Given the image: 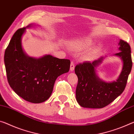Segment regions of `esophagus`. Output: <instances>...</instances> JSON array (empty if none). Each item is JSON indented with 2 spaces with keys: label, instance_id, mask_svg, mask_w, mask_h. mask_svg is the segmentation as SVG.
Wrapping results in <instances>:
<instances>
[{
  "label": "esophagus",
  "instance_id": "esophagus-1",
  "mask_svg": "<svg viewBox=\"0 0 134 134\" xmlns=\"http://www.w3.org/2000/svg\"><path fill=\"white\" fill-rule=\"evenodd\" d=\"M74 69H75V64H74L73 61H71L70 64V71H73L74 70Z\"/></svg>",
  "mask_w": 134,
  "mask_h": 134
}]
</instances>
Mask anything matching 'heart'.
<instances>
[{
	"mask_svg": "<svg viewBox=\"0 0 134 134\" xmlns=\"http://www.w3.org/2000/svg\"><path fill=\"white\" fill-rule=\"evenodd\" d=\"M94 43V40L90 37H84L73 40L69 42V46L76 51H83L90 48Z\"/></svg>",
	"mask_w": 134,
	"mask_h": 134,
	"instance_id": "obj_1",
	"label": "heart"
}]
</instances>
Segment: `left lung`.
<instances>
[{
    "mask_svg": "<svg viewBox=\"0 0 134 134\" xmlns=\"http://www.w3.org/2000/svg\"><path fill=\"white\" fill-rule=\"evenodd\" d=\"M120 52L114 55L123 61L122 71L118 79L106 82L100 79L96 73V68L104 58L102 57L90 63L86 61L77 64L75 71L78 77L76 90V100L85 108L101 109L109 105L124 92L132 66L129 44L123 40L119 43Z\"/></svg>",
    "mask_w": 134,
    "mask_h": 134,
    "instance_id": "1",
    "label": "left lung"
}]
</instances>
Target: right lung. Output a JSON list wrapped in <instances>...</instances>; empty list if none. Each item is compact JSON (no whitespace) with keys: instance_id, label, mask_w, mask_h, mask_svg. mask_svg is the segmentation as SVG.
I'll list each match as a JSON object with an SVG mask.
<instances>
[{"instance_id":"1","label":"right lung","mask_w":134,"mask_h":134,"mask_svg":"<svg viewBox=\"0 0 134 134\" xmlns=\"http://www.w3.org/2000/svg\"><path fill=\"white\" fill-rule=\"evenodd\" d=\"M30 24L14 33L4 56L8 81L18 96L32 103H43L50 97L57 78L70 70V61L51 55L29 57L21 44L22 36Z\"/></svg>"}]
</instances>
